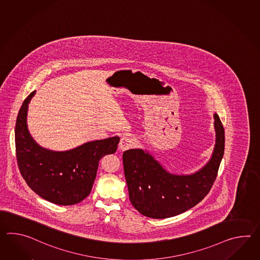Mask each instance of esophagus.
Wrapping results in <instances>:
<instances>
[{"instance_id": "obj_1", "label": "esophagus", "mask_w": 260, "mask_h": 260, "mask_svg": "<svg viewBox=\"0 0 260 260\" xmlns=\"http://www.w3.org/2000/svg\"><path fill=\"white\" fill-rule=\"evenodd\" d=\"M136 144V139L132 135H124L119 143V149L121 151L127 150L133 148Z\"/></svg>"}]
</instances>
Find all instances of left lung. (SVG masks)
I'll return each mask as SVG.
<instances>
[{"label": "left lung", "instance_id": "8db88e82", "mask_svg": "<svg viewBox=\"0 0 260 260\" xmlns=\"http://www.w3.org/2000/svg\"><path fill=\"white\" fill-rule=\"evenodd\" d=\"M214 118L213 156L204 167L189 175L169 173L143 149L123 153L129 201L140 214L155 219L173 217L194 207L211 190L225 149L224 127L217 114Z\"/></svg>", "mask_w": 260, "mask_h": 260}]
</instances>
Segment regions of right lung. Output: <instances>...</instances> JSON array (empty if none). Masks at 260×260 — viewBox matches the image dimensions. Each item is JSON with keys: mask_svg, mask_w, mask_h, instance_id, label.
<instances>
[{"mask_svg": "<svg viewBox=\"0 0 260 260\" xmlns=\"http://www.w3.org/2000/svg\"><path fill=\"white\" fill-rule=\"evenodd\" d=\"M35 94V90L25 99L15 127L20 173L27 185L46 201L58 205L78 203L89 195L100 159L116 152L119 137L88 142L63 152L41 147L27 127L28 107Z\"/></svg>", "mask_w": 260, "mask_h": 260, "instance_id": "right-lung-1", "label": "right lung"}]
</instances>
